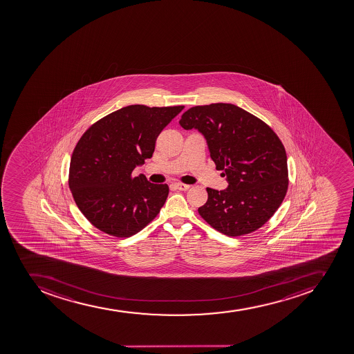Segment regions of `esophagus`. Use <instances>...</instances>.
I'll return each instance as SVG.
<instances>
[{
    "instance_id": "34e87169",
    "label": "esophagus",
    "mask_w": 354,
    "mask_h": 354,
    "mask_svg": "<svg viewBox=\"0 0 354 354\" xmlns=\"http://www.w3.org/2000/svg\"><path fill=\"white\" fill-rule=\"evenodd\" d=\"M174 187H176V189H178V190L180 191H187L189 188H190V185H185V183H180V182H176V183H174Z\"/></svg>"
}]
</instances>
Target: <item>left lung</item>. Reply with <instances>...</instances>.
<instances>
[{
    "label": "left lung",
    "mask_w": 354,
    "mask_h": 354,
    "mask_svg": "<svg viewBox=\"0 0 354 354\" xmlns=\"http://www.w3.org/2000/svg\"><path fill=\"white\" fill-rule=\"evenodd\" d=\"M180 124L201 132L229 183L224 190L207 188L208 199L198 213L229 236L261 227L288 191V157L275 132L241 107L225 103L191 107Z\"/></svg>",
    "instance_id": "8db88e82"
}]
</instances>
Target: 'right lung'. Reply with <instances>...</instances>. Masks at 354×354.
<instances>
[{"instance_id":"1","label":"right lung","mask_w":354,"mask_h":354,"mask_svg":"<svg viewBox=\"0 0 354 354\" xmlns=\"http://www.w3.org/2000/svg\"><path fill=\"white\" fill-rule=\"evenodd\" d=\"M185 106L130 105L111 113L82 135L70 162L69 187L79 209L100 231L128 238L151 222L169 185L133 176L155 151L162 130Z\"/></svg>"}]
</instances>
